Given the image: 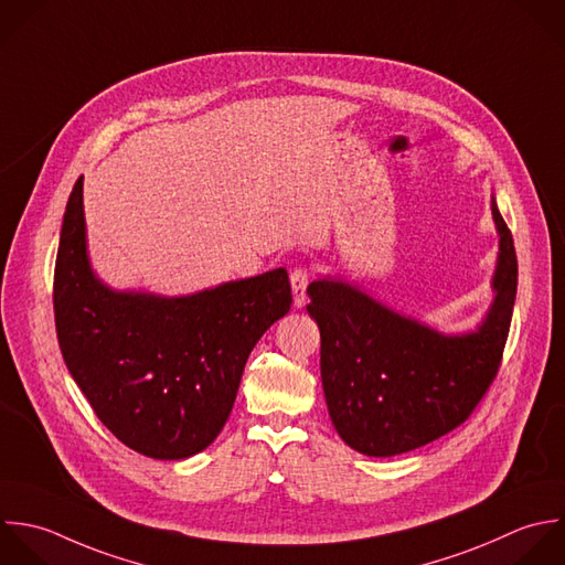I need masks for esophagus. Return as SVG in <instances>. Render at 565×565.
Instances as JSON below:
<instances>
[{"label":"esophagus","mask_w":565,"mask_h":565,"mask_svg":"<svg viewBox=\"0 0 565 565\" xmlns=\"http://www.w3.org/2000/svg\"><path fill=\"white\" fill-rule=\"evenodd\" d=\"M310 284V273L306 268H295L290 273V288H292V301L297 308L306 303V288Z\"/></svg>","instance_id":"34e87169"}]
</instances>
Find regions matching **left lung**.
Instances as JSON below:
<instances>
[{
    "mask_svg": "<svg viewBox=\"0 0 565 565\" xmlns=\"http://www.w3.org/2000/svg\"><path fill=\"white\" fill-rule=\"evenodd\" d=\"M500 235L495 299L476 332L447 337L339 279L308 286L321 330L330 418L354 451L390 458L460 427L498 376L518 295L513 235L491 200Z\"/></svg>",
    "mask_w": 565,
    "mask_h": 565,
    "instance_id": "obj_1",
    "label": "left lung"
}]
</instances>
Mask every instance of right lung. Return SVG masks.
<instances>
[{
  "instance_id": "add662e5",
  "label": "right lung",
  "mask_w": 565,
  "mask_h": 565,
  "mask_svg": "<svg viewBox=\"0 0 565 565\" xmlns=\"http://www.w3.org/2000/svg\"><path fill=\"white\" fill-rule=\"evenodd\" d=\"M52 303L63 361L98 420L147 458L182 460L217 438L250 350L292 295L286 268L186 297L107 288L87 259L81 175L63 215Z\"/></svg>"
}]
</instances>
